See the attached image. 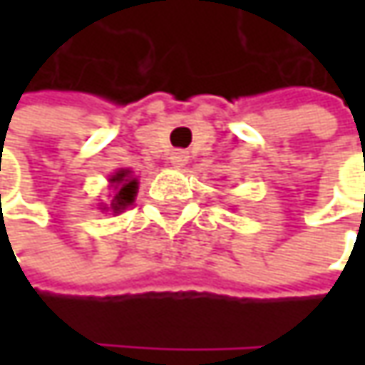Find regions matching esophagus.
Listing matches in <instances>:
<instances>
[{"label":"esophagus","mask_w":365,"mask_h":365,"mask_svg":"<svg viewBox=\"0 0 365 365\" xmlns=\"http://www.w3.org/2000/svg\"><path fill=\"white\" fill-rule=\"evenodd\" d=\"M168 160H170V164L175 168H180V166H185L189 162V154L185 150H175V152H170V158Z\"/></svg>","instance_id":"esophagus-1"}]
</instances>
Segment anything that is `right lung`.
<instances>
[{
  "label": "right lung",
  "mask_w": 365,
  "mask_h": 365,
  "mask_svg": "<svg viewBox=\"0 0 365 365\" xmlns=\"http://www.w3.org/2000/svg\"><path fill=\"white\" fill-rule=\"evenodd\" d=\"M109 180H111L113 187L118 189L109 209H111L113 213H121L128 205L133 203V197H135V192H138V180L133 178L130 170H118Z\"/></svg>",
  "instance_id": "add662e5"
}]
</instances>
